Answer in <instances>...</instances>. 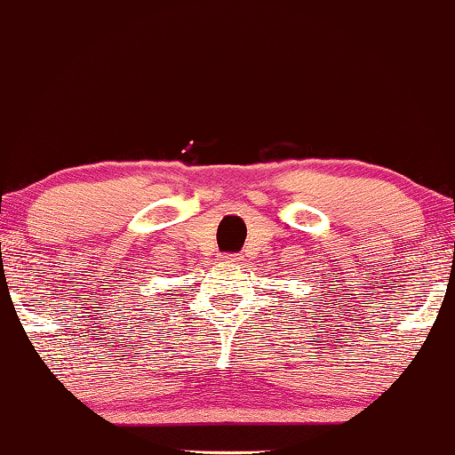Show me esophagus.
Listing matches in <instances>:
<instances>
[{
  "mask_svg": "<svg viewBox=\"0 0 455 455\" xmlns=\"http://www.w3.org/2000/svg\"><path fill=\"white\" fill-rule=\"evenodd\" d=\"M220 260H221V263H228V265H238L242 259H240V254L223 252V254H220Z\"/></svg>",
  "mask_w": 455,
  "mask_h": 455,
  "instance_id": "esophagus-1",
  "label": "esophagus"
}]
</instances>
